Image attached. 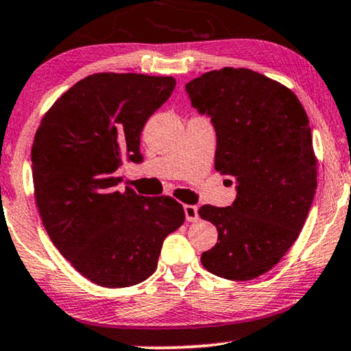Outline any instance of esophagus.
Wrapping results in <instances>:
<instances>
[{
    "mask_svg": "<svg viewBox=\"0 0 351 351\" xmlns=\"http://www.w3.org/2000/svg\"><path fill=\"white\" fill-rule=\"evenodd\" d=\"M184 215H186V220H188V221H196L199 219L197 207L186 204V206H184Z\"/></svg>",
    "mask_w": 351,
    "mask_h": 351,
    "instance_id": "1",
    "label": "esophagus"
}]
</instances>
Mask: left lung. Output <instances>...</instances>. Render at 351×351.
I'll list each match as a JSON object with an SVG mask.
<instances>
[{
  "label": "left lung",
  "mask_w": 351,
  "mask_h": 351,
  "mask_svg": "<svg viewBox=\"0 0 351 351\" xmlns=\"http://www.w3.org/2000/svg\"><path fill=\"white\" fill-rule=\"evenodd\" d=\"M186 92L214 123L215 170L237 183L232 206L199 208L219 232L201 263L221 278L252 280L285 256L311 208L317 158L308 114L290 88L246 68L208 71Z\"/></svg>",
  "instance_id": "left-lung-1"
}]
</instances>
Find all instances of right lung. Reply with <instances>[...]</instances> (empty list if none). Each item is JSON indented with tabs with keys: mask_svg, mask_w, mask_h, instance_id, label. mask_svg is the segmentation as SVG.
<instances>
[{
	"mask_svg": "<svg viewBox=\"0 0 351 351\" xmlns=\"http://www.w3.org/2000/svg\"><path fill=\"white\" fill-rule=\"evenodd\" d=\"M170 76L97 73L74 84L43 114L34 137V196L58 251L105 288L144 282L162 243L184 223L170 196L145 197L117 170L141 162V132L171 95Z\"/></svg>",
	"mask_w": 351,
	"mask_h": 351,
	"instance_id": "obj_1",
	"label": "right lung"
}]
</instances>
